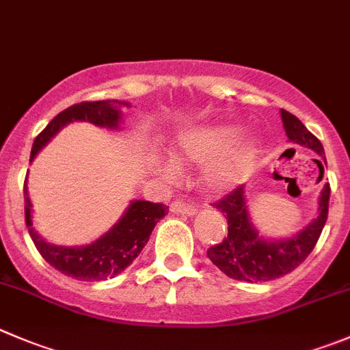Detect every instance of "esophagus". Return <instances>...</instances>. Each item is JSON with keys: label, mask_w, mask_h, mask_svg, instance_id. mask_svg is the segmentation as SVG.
<instances>
[{"label": "esophagus", "mask_w": 350, "mask_h": 350, "mask_svg": "<svg viewBox=\"0 0 350 350\" xmlns=\"http://www.w3.org/2000/svg\"><path fill=\"white\" fill-rule=\"evenodd\" d=\"M169 210H171L172 213H183V215H195L196 213L195 206L188 205V203L181 202V200H176V202H172L171 205H169Z\"/></svg>", "instance_id": "esophagus-1"}]
</instances>
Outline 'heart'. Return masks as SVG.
<instances>
[{
	"label": "heart",
	"instance_id": "b5f03b06",
	"mask_svg": "<svg viewBox=\"0 0 350 350\" xmlns=\"http://www.w3.org/2000/svg\"><path fill=\"white\" fill-rule=\"evenodd\" d=\"M239 128L208 126L186 131L176 145V157L189 164H212L203 185L212 193H227L239 186L253 169L258 155L254 140H237Z\"/></svg>",
	"mask_w": 350,
	"mask_h": 350
}]
</instances>
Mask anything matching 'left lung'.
<instances>
[{
  "label": "left lung",
  "mask_w": 350,
  "mask_h": 350,
  "mask_svg": "<svg viewBox=\"0 0 350 350\" xmlns=\"http://www.w3.org/2000/svg\"><path fill=\"white\" fill-rule=\"evenodd\" d=\"M280 116L287 138L321 155L323 161L317 162L323 171V164H327V161H325L321 142L289 111L282 109ZM328 200H330V185L327 183L321 189L318 217L310 226H306V229L297 232L291 239L267 241L258 236L254 227L251 226L244 189L243 186H237L224 198L213 203V206L226 215L229 227L222 243L208 247L206 254L213 265L219 267L220 272L230 279L244 280V282H267V280L279 279L297 269L317 246L327 222Z\"/></svg>",
  "instance_id": "left-lung-1"
}]
</instances>
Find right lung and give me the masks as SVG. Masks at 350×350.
Listing matches in <instances>:
<instances>
[{
	"label": "right lung",
	"mask_w": 350,
	"mask_h": 350,
	"mask_svg": "<svg viewBox=\"0 0 350 350\" xmlns=\"http://www.w3.org/2000/svg\"><path fill=\"white\" fill-rule=\"evenodd\" d=\"M111 100H94V103L73 104L68 109L61 111L33 140L30 161L37 155V152L64 126L71 121H89L104 128H118L121 120V113ZM128 106V104H126ZM23 198H25V224L29 227V234L36 244L37 251L42 254L44 260L59 270L64 275L85 282H100V280L113 279L120 275L126 267L133 263L135 258L142 253L145 244L148 243L155 224L167 213V206L164 203H152L145 200H135L120 222L104 234L103 237L87 246H54L46 243L32 227V203L27 193V181L23 185Z\"/></svg>",
	"instance_id": "right-lung-1"
}]
</instances>
